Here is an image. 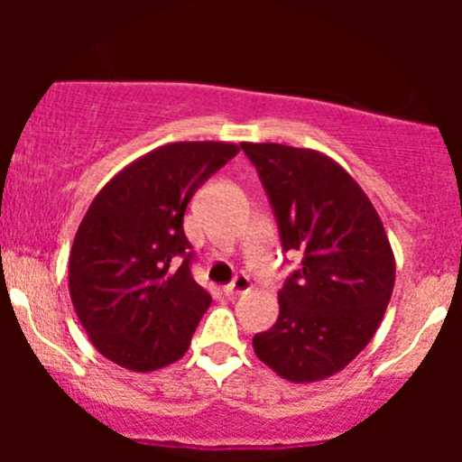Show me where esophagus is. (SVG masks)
Returning a JSON list of instances; mask_svg holds the SVG:
<instances>
[{"instance_id": "1", "label": "esophagus", "mask_w": 462, "mask_h": 462, "mask_svg": "<svg viewBox=\"0 0 462 462\" xmlns=\"http://www.w3.org/2000/svg\"><path fill=\"white\" fill-rule=\"evenodd\" d=\"M250 288H253V283H250L248 274H236L235 282L227 283V286H223V292H226V295L230 297V300H235V297L245 295V292H248Z\"/></svg>"}]
</instances>
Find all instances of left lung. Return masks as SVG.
Segmentation results:
<instances>
[{
	"mask_svg": "<svg viewBox=\"0 0 462 462\" xmlns=\"http://www.w3.org/2000/svg\"><path fill=\"white\" fill-rule=\"evenodd\" d=\"M273 203L283 250L301 268L279 291V319L254 353L297 384L339 374L384 318L395 259L380 214L339 162L318 149L241 143Z\"/></svg>",
	"mask_w": 462,
	"mask_h": 462,
	"instance_id": "8db88e82",
	"label": "left lung"
}]
</instances>
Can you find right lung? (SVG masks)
I'll return each instance as SVG.
<instances>
[{
    "instance_id": "obj_1",
    "label": "right lung",
    "mask_w": 462,
    "mask_h": 462,
    "mask_svg": "<svg viewBox=\"0 0 462 462\" xmlns=\"http://www.w3.org/2000/svg\"><path fill=\"white\" fill-rule=\"evenodd\" d=\"M236 152L239 144L217 141L162 144L123 167L88 205L69 254V292L106 360L149 374L188 353L212 297L189 273L183 214Z\"/></svg>"
}]
</instances>
